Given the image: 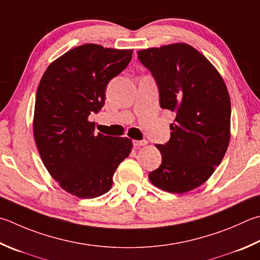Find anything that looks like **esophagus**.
<instances>
[{
    "label": "esophagus",
    "instance_id": "obj_1",
    "mask_svg": "<svg viewBox=\"0 0 260 260\" xmlns=\"http://www.w3.org/2000/svg\"><path fill=\"white\" fill-rule=\"evenodd\" d=\"M133 144L135 145V146H143V145H146L148 144V141H145V140H141V141H133Z\"/></svg>",
    "mask_w": 260,
    "mask_h": 260
}]
</instances>
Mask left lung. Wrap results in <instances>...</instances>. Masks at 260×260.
<instances>
[{
  "label": "left lung",
  "instance_id": "left-lung-1",
  "mask_svg": "<svg viewBox=\"0 0 260 260\" xmlns=\"http://www.w3.org/2000/svg\"><path fill=\"white\" fill-rule=\"evenodd\" d=\"M158 85L160 107L175 114L171 139L155 146L161 165L149 174L154 186L185 193L208 179L231 138V100L210 61L185 43L138 51Z\"/></svg>",
  "mask_w": 260,
  "mask_h": 260
}]
</instances>
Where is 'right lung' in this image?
Returning <instances> with one entry per match:
<instances>
[{
    "label": "right lung",
    "mask_w": 260,
    "mask_h": 260,
    "mask_svg": "<svg viewBox=\"0 0 260 260\" xmlns=\"http://www.w3.org/2000/svg\"><path fill=\"white\" fill-rule=\"evenodd\" d=\"M133 50L84 44L54 60L36 92L35 142L44 166L66 192L83 199L105 194L133 144L94 134L89 115L101 110L107 85L132 60Z\"/></svg>",
    "instance_id": "1"
}]
</instances>
